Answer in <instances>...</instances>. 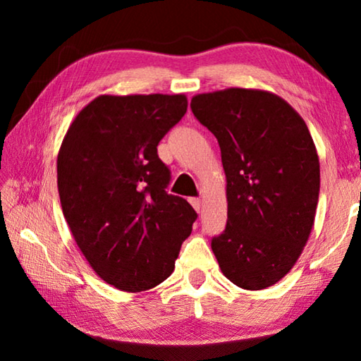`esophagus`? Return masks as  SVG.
I'll return each instance as SVG.
<instances>
[{
	"mask_svg": "<svg viewBox=\"0 0 361 361\" xmlns=\"http://www.w3.org/2000/svg\"><path fill=\"white\" fill-rule=\"evenodd\" d=\"M189 202H191V205L194 207V210L197 213H200V210H202V202H200V199L192 197V199H189Z\"/></svg>",
	"mask_w": 361,
	"mask_h": 361,
	"instance_id": "1",
	"label": "esophagus"
}]
</instances>
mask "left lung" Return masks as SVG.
<instances>
[{
  "instance_id": "8db88e82",
  "label": "left lung",
  "mask_w": 361,
  "mask_h": 361,
  "mask_svg": "<svg viewBox=\"0 0 361 361\" xmlns=\"http://www.w3.org/2000/svg\"><path fill=\"white\" fill-rule=\"evenodd\" d=\"M191 109L221 149L228 223L212 239L221 272L243 290L276 285L301 256L319 202L307 126L282 97L258 89L199 94Z\"/></svg>"
}]
</instances>
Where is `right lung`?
Segmentation results:
<instances>
[{"instance_id": "add662e5", "label": "right lung", "mask_w": 361, "mask_h": 361, "mask_svg": "<svg viewBox=\"0 0 361 361\" xmlns=\"http://www.w3.org/2000/svg\"><path fill=\"white\" fill-rule=\"evenodd\" d=\"M188 109L186 95H100L71 122L57 156L63 216L90 267L114 288L162 283L197 218L167 194L157 145Z\"/></svg>"}]
</instances>
